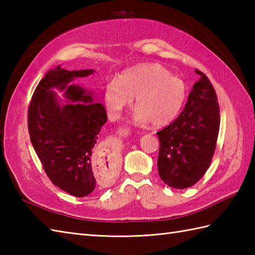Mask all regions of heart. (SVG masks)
Instances as JSON below:
<instances>
[{
	"mask_svg": "<svg viewBox=\"0 0 255 255\" xmlns=\"http://www.w3.org/2000/svg\"><path fill=\"white\" fill-rule=\"evenodd\" d=\"M186 84L159 63H144L125 71L105 85L104 102L108 115L117 118L132 103L133 121L162 127L181 113L186 99Z\"/></svg>",
	"mask_w": 255,
	"mask_h": 255,
	"instance_id": "b5f03b06",
	"label": "heart"
}]
</instances>
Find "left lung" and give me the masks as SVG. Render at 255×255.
<instances>
[{"label":"left lung","mask_w":255,"mask_h":255,"mask_svg":"<svg viewBox=\"0 0 255 255\" xmlns=\"http://www.w3.org/2000/svg\"><path fill=\"white\" fill-rule=\"evenodd\" d=\"M194 84L183 112L160 130L158 171L173 188H187L208 170L217 142L220 116L217 95L206 75Z\"/></svg>","instance_id":"obj_1"}]
</instances>
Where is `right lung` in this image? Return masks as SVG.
<instances>
[{
	"label": "right lung",
	"instance_id": "add662e5",
	"mask_svg": "<svg viewBox=\"0 0 255 255\" xmlns=\"http://www.w3.org/2000/svg\"><path fill=\"white\" fill-rule=\"evenodd\" d=\"M94 70H49L32 94L28 108L30 141L48 177L62 191L84 197L95 189L92 150L107 122L105 107L93 92L71 84ZM53 89L65 92L61 103Z\"/></svg>",
	"mask_w": 255,
	"mask_h": 255
}]
</instances>
